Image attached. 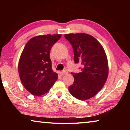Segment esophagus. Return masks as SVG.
I'll return each mask as SVG.
<instances>
[{"label": "esophagus", "instance_id": "34e87169", "mask_svg": "<svg viewBox=\"0 0 130 130\" xmlns=\"http://www.w3.org/2000/svg\"><path fill=\"white\" fill-rule=\"evenodd\" d=\"M60 73H61V75L63 76V75H65V74H67L68 73V71H67V70H63V71L61 72Z\"/></svg>", "mask_w": 130, "mask_h": 130}]
</instances>
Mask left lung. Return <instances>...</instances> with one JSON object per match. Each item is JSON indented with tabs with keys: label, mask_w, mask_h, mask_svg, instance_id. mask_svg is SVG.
I'll return each instance as SVG.
<instances>
[{
	"label": "left lung",
	"mask_w": 130,
	"mask_h": 130,
	"mask_svg": "<svg viewBox=\"0 0 130 130\" xmlns=\"http://www.w3.org/2000/svg\"><path fill=\"white\" fill-rule=\"evenodd\" d=\"M71 43L75 63L81 64V72L75 73L74 83L69 87L70 93L80 100H86L99 92L106 82L108 65L102 45L91 35L85 33L65 34Z\"/></svg>",
	"instance_id": "left-lung-1"
}]
</instances>
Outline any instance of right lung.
<instances>
[{"instance_id":"obj_1","label":"right lung","mask_w":130,"mask_h":130,"mask_svg":"<svg viewBox=\"0 0 130 130\" xmlns=\"http://www.w3.org/2000/svg\"><path fill=\"white\" fill-rule=\"evenodd\" d=\"M61 34L33 37L26 43L19 61L18 72L24 87L35 96L49 91L58 79L52 69L50 51Z\"/></svg>"}]
</instances>
